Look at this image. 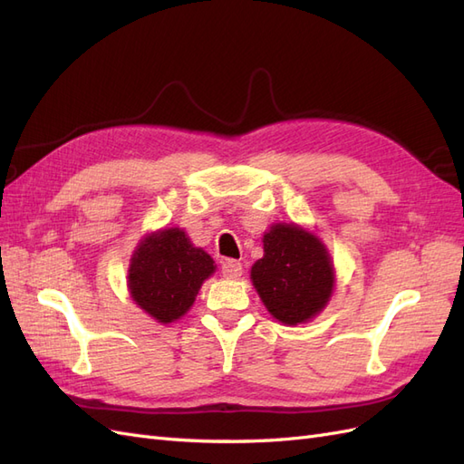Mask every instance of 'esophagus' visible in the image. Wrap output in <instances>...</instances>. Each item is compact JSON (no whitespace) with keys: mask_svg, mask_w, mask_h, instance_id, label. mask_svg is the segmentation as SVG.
Wrapping results in <instances>:
<instances>
[{"mask_svg":"<svg viewBox=\"0 0 464 464\" xmlns=\"http://www.w3.org/2000/svg\"><path fill=\"white\" fill-rule=\"evenodd\" d=\"M242 273H244V269H242V263H240V261L227 259V261L222 263V275L227 276V278L236 280V278L242 276Z\"/></svg>","mask_w":464,"mask_h":464,"instance_id":"obj_1","label":"esophagus"}]
</instances>
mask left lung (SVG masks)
I'll list each match as a JSON object with an SVG mask.
<instances>
[{"label":"left lung","mask_w":464,"mask_h":464,"mask_svg":"<svg viewBox=\"0 0 464 464\" xmlns=\"http://www.w3.org/2000/svg\"><path fill=\"white\" fill-rule=\"evenodd\" d=\"M249 276L266 312L288 327L317 317L334 290L327 246L296 222L271 224L263 234V257Z\"/></svg>","instance_id":"obj_1"}]
</instances>
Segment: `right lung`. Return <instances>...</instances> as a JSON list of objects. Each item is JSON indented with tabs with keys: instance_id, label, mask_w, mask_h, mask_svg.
I'll return each mask as SVG.
<instances>
[{
	"instance_id": "1",
	"label": "right lung",
	"mask_w": 464,
	"mask_h": 464,
	"mask_svg": "<svg viewBox=\"0 0 464 464\" xmlns=\"http://www.w3.org/2000/svg\"><path fill=\"white\" fill-rule=\"evenodd\" d=\"M217 265L195 247L184 228H162L139 240L128 269V290L137 307L162 325L184 317Z\"/></svg>"
}]
</instances>
